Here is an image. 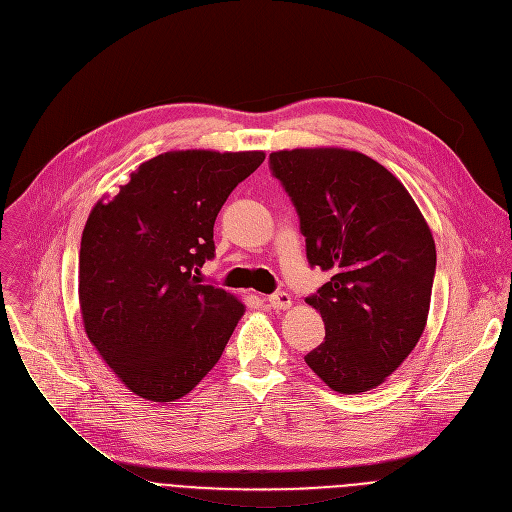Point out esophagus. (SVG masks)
Here are the masks:
<instances>
[{"mask_svg":"<svg viewBox=\"0 0 512 512\" xmlns=\"http://www.w3.org/2000/svg\"><path fill=\"white\" fill-rule=\"evenodd\" d=\"M267 303H270L272 309H288L292 305L290 294L284 292V290H278V292L270 294V297H267Z\"/></svg>","mask_w":512,"mask_h":512,"instance_id":"esophagus-1","label":"esophagus"}]
</instances>
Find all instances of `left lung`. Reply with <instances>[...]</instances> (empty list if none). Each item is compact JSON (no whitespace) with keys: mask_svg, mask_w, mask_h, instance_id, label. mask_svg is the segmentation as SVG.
Returning <instances> with one entry per match:
<instances>
[{"mask_svg":"<svg viewBox=\"0 0 512 512\" xmlns=\"http://www.w3.org/2000/svg\"><path fill=\"white\" fill-rule=\"evenodd\" d=\"M270 170L297 209L309 265L332 272L305 299L326 324L305 363L340 394L380 386L423 334L432 232L407 188L363 153L276 151Z\"/></svg>","mask_w":512,"mask_h":512,"instance_id":"1","label":"left lung"}]
</instances>
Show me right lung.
<instances>
[{"label":"right lung","mask_w":512,"mask_h":512,"mask_svg":"<svg viewBox=\"0 0 512 512\" xmlns=\"http://www.w3.org/2000/svg\"><path fill=\"white\" fill-rule=\"evenodd\" d=\"M261 151H170L130 174L89 215L78 255V299L89 340L128 390L170 402L220 361L245 311L201 284L215 257L213 224Z\"/></svg>","instance_id":"add662e5"}]
</instances>
